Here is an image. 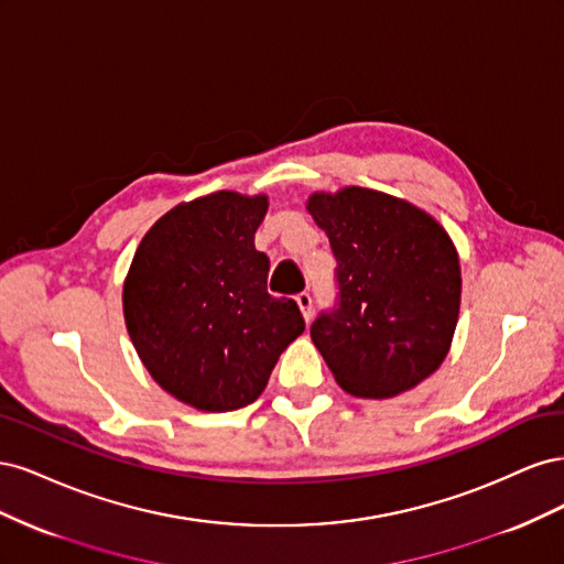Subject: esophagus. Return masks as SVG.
Here are the masks:
<instances>
[{"mask_svg":"<svg viewBox=\"0 0 564 564\" xmlns=\"http://www.w3.org/2000/svg\"><path fill=\"white\" fill-rule=\"evenodd\" d=\"M296 303H299V308H301L305 322H308V319L313 317V296H311L308 292H301V294L296 296Z\"/></svg>","mask_w":564,"mask_h":564,"instance_id":"34e87169","label":"esophagus"}]
</instances>
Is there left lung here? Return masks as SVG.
<instances>
[{
    "label": "left lung",
    "mask_w": 564,
    "mask_h": 564,
    "mask_svg": "<svg viewBox=\"0 0 564 564\" xmlns=\"http://www.w3.org/2000/svg\"><path fill=\"white\" fill-rule=\"evenodd\" d=\"M336 259L338 296L311 338L336 383L383 400L419 386L445 360L458 319L460 265L437 220L369 187L308 199Z\"/></svg>",
    "instance_id": "8db88e82"
}]
</instances>
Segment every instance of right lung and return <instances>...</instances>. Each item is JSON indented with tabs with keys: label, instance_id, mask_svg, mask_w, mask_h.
<instances>
[{
	"label": "right lung",
	"instance_id": "obj_1",
	"mask_svg": "<svg viewBox=\"0 0 564 564\" xmlns=\"http://www.w3.org/2000/svg\"><path fill=\"white\" fill-rule=\"evenodd\" d=\"M265 212V195L230 191L178 204L145 232L124 280L141 362L202 412L251 404L305 329L296 301L265 289L270 261L253 247Z\"/></svg>",
	"mask_w": 564,
	"mask_h": 564
}]
</instances>
